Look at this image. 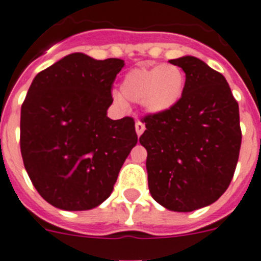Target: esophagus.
Here are the masks:
<instances>
[{"label": "esophagus", "mask_w": 261, "mask_h": 261, "mask_svg": "<svg viewBox=\"0 0 261 261\" xmlns=\"http://www.w3.org/2000/svg\"><path fill=\"white\" fill-rule=\"evenodd\" d=\"M135 130H136V134H138V136L142 135V134L144 133V130H145L144 123H143V122H140V121H136V123H135Z\"/></svg>", "instance_id": "1"}]
</instances>
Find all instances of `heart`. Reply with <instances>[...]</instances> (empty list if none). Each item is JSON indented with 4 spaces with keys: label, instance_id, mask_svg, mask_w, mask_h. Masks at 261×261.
<instances>
[{
    "label": "heart",
    "instance_id": "1",
    "mask_svg": "<svg viewBox=\"0 0 261 261\" xmlns=\"http://www.w3.org/2000/svg\"><path fill=\"white\" fill-rule=\"evenodd\" d=\"M186 75L177 65L136 67L126 72L121 83V95L114 96L119 105L126 100L144 105L151 113H163L174 108L182 98Z\"/></svg>",
    "mask_w": 261,
    "mask_h": 261
}]
</instances>
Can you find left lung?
<instances>
[{"mask_svg":"<svg viewBox=\"0 0 261 261\" xmlns=\"http://www.w3.org/2000/svg\"><path fill=\"white\" fill-rule=\"evenodd\" d=\"M186 74L180 101L143 118L152 198L175 212L215 203L229 187L242 143L239 107L222 74L196 57L170 60Z\"/></svg>","mask_w":261,"mask_h":261,"instance_id":"obj_1","label":"left lung"}]
</instances>
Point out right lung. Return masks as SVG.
Returning a JSON list of instances; mask_svg holds the SVG:
<instances>
[{"label": "right lung", "instance_id": "add662e5", "mask_svg": "<svg viewBox=\"0 0 261 261\" xmlns=\"http://www.w3.org/2000/svg\"><path fill=\"white\" fill-rule=\"evenodd\" d=\"M125 62L83 53L35 76L20 112V152L32 185L51 205L87 211L110 196L138 143L131 117H107Z\"/></svg>", "mask_w": 261, "mask_h": 261}]
</instances>
